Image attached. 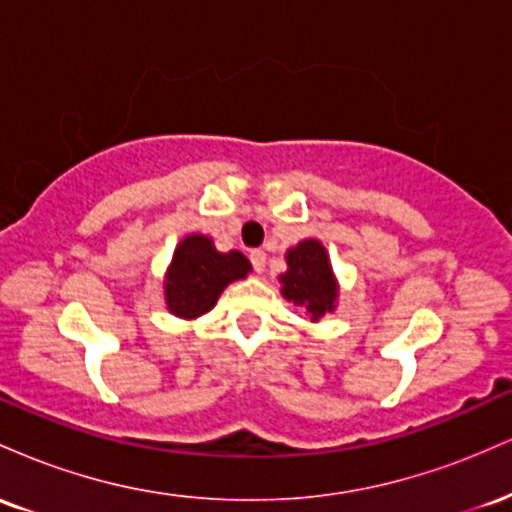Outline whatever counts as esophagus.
<instances>
[{
	"mask_svg": "<svg viewBox=\"0 0 512 512\" xmlns=\"http://www.w3.org/2000/svg\"><path fill=\"white\" fill-rule=\"evenodd\" d=\"M250 262H252V267H255V272L262 274L264 267H267V252H264V250H250Z\"/></svg>",
	"mask_w": 512,
	"mask_h": 512,
	"instance_id": "1",
	"label": "esophagus"
}]
</instances>
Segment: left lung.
Wrapping results in <instances>:
<instances>
[{"label": "left lung", "instance_id": "left-lung-1", "mask_svg": "<svg viewBox=\"0 0 512 512\" xmlns=\"http://www.w3.org/2000/svg\"><path fill=\"white\" fill-rule=\"evenodd\" d=\"M286 264L289 269L279 276L286 301L303 308L313 322L337 308V279L320 240H301L296 248L286 250Z\"/></svg>", "mask_w": 512, "mask_h": 512}]
</instances>
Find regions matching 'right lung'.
Listing matches in <instances>:
<instances>
[{"label":"right lung","instance_id":"add662e5","mask_svg":"<svg viewBox=\"0 0 512 512\" xmlns=\"http://www.w3.org/2000/svg\"><path fill=\"white\" fill-rule=\"evenodd\" d=\"M252 264L243 252H219L209 236L192 233L180 240L173 252L163 293L166 305L175 317L195 320L209 313L231 281L245 279Z\"/></svg>","mask_w":512,"mask_h":512}]
</instances>
